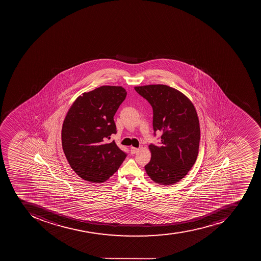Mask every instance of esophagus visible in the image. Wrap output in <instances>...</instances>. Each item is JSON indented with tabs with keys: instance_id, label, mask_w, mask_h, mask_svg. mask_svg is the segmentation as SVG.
<instances>
[{
	"instance_id": "esophagus-1",
	"label": "esophagus",
	"mask_w": 261,
	"mask_h": 261,
	"mask_svg": "<svg viewBox=\"0 0 261 261\" xmlns=\"http://www.w3.org/2000/svg\"><path fill=\"white\" fill-rule=\"evenodd\" d=\"M139 150H140V148H135V147H132V148H130V153L136 154V152H137L138 151H139Z\"/></svg>"
}]
</instances>
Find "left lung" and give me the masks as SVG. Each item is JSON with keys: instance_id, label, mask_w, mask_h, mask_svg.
Returning <instances> with one entry per match:
<instances>
[{"instance_id": "1", "label": "left lung", "mask_w": 261, "mask_h": 261, "mask_svg": "<svg viewBox=\"0 0 261 261\" xmlns=\"http://www.w3.org/2000/svg\"><path fill=\"white\" fill-rule=\"evenodd\" d=\"M153 110L154 132H162L159 146L150 144L151 160L144 166L150 179L172 185L187 175L197 160L199 120L194 105L183 93L166 85L136 86Z\"/></svg>"}]
</instances>
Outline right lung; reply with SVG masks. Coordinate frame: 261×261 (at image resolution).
Returning a JSON list of instances; mask_svg holds the SVG:
<instances>
[{
  "label": "right lung",
  "mask_w": 261,
  "mask_h": 261,
  "mask_svg": "<svg viewBox=\"0 0 261 261\" xmlns=\"http://www.w3.org/2000/svg\"><path fill=\"white\" fill-rule=\"evenodd\" d=\"M122 86H102L76 98L62 126V146L70 166L78 176L103 183L125 160L110 136L117 133L113 117L126 96Z\"/></svg>",
  "instance_id": "right-lung-1"
}]
</instances>
